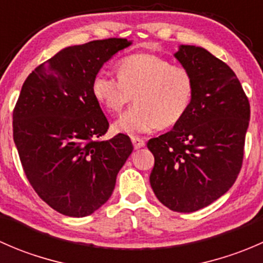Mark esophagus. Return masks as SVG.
<instances>
[{
    "instance_id": "obj_1",
    "label": "esophagus",
    "mask_w": 263,
    "mask_h": 263,
    "mask_svg": "<svg viewBox=\"0 0 263 263\" xmlns=\"http://www.w3.org/2000/svg\"><path fill=\"white\" fill-rule=\"evenodd\" d=\"M131 141H132V144H134L135 148H141L145 146V141H144V139H141V137L132 136Z\"/></svg>"
}]
</instances>
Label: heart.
I'll list each match as a JSON object with an SVG mask.
<instances>
[{
    "label": "heart",
    "mask_w": 263,
    "mask_h": 263,
    "mask_svg": "<svg viewBox=\"0 0 263 263\" xmlns=\"http://www.w3.org/2000/svg\"><path fill=\"white\" fill-rule=\"evenodd\" d=\"M117 73L118 79L100 72L91 82L94 99L109 112L118 113L132 99L136 102L115 122L117 132L132 135L166 128L187 113L193 81L183 66L171 65L155 54L137 53L122 58Z\"/></svg>",
    "instance_id": "1"
}]
</instances>
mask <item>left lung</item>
<instances>
[{
  "instance_id": "obj_1",
  "label": "left lung",
  "mask_w": 263,
  "mask_h": 263,
  "mask_svg": "<svg viewBox=\"0 0 263 263\" xmlns=\"http://www.w3.org/2000/svg\"><path fill=\"white\" fill-rule=\"evenodd\" d=\"M174 57L192 76V100L173 129L148 140L155 158L150 184L164 206L193 213L234 184L251 109L237 75L209 50L179 46Z\"/></svg>"
}]
</instances>
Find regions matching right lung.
<instances>
[{
    "label": "right lung",
    "instance_id": "right-lung-1",
    "mask_svg": "<svg viewBox=\"0 0 263 263\" xmlns=\"http://www.w3.org/2000/svg\"><path fill=\"white\" fill-rule=\"evenodd\" d=\"M128 46L109 38L67 47L21 87L12 115L21 165L39 197L66 216H87L104 205L134 150L127 135L99 140L109 123L91 92L102 66Z\"/></svg>",
    "mask_w": 263,
    "mask_h": 263
}]
</instances>
